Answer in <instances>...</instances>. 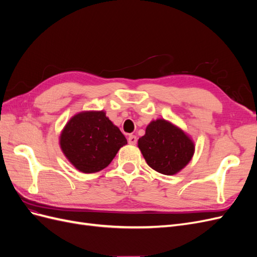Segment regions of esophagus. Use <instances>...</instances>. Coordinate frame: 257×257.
<instances>
[{
  "label": "esophagus",
  "instance_id": "obj_1",
  "mask_svg": "<svg viewBox=\"0 0 257 257\" xmlns=\"http://www.w3.org/2000/svg\"><path fill=\"white\" fill-rule=\"evenodd\" d=\"M137 137L136 136H129L128 137V143L130 144V145H136L137 144Z\"/></svg>",
  "mask_w": 257,
  "mask_h": 257
}]
</instances>
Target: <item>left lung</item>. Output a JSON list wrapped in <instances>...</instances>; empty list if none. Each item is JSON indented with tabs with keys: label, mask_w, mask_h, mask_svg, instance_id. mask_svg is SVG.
Masks as SVG:
<instances>
[{
	"label": "left lung",
	"mask_w": 257,
	"mask_h": 257,
	"mask_svg": "<svg viewBox=\"0 0 257 257\" xmlns=\"http://www.w3.org/2000/svg\"><path fill=\"white\" fill-rule=\"evenodd\" d=\"M138 146L147 164L163 175H175L180 172L191 161L195 151L190 136L163 118L148 123Z\"/></svg>",
	"instance_id": "8db88e82"
}]
</instances>
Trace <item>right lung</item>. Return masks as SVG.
<instances>
[{
    "label": "right lung",
    "instance_id": "add662e5",
    "mask_svg": "<svg viewBox=\"0 0 257 257\" xmlns=\"http://www.w3.org/2000/svg\"><path fill=\"white\" fill-rule=\"evenodd\" d=\"M127 140L104 111H82L67 121L60 135V146L78 171L90 174L111 163Z\"/></svg>",
    "mask_w": 257,
    "mask_h": 257
}]
</instances>
